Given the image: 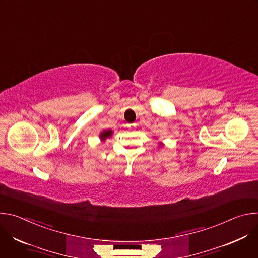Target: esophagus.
I'll return each instance as SVG.
<instances>
[{
  "mask_svg": "<svg viewBox=\"0 0 258 258\" xmlns=\"http://www.w3.org/2000/svg\"><path fill=\"white\" fill-rule=\"evenodd\" d=\"M126 126H127L130 130H133V131L137 128V124H136V123H127Z\"/></svg>",
  "mask_w": 258,
  "mask_h": 258,
  "instance_id": "34e87169",
  "label": "esophagus"
}]
</instances>
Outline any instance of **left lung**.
Listing matches in <instances>:
<instances>
[{"mask_svg": "<svg viewBox=\"0 0 258 258\" xmlns=\"http://www.w3.org/2000/svg\"><path fill=\"white\" fill-rule=\"evenodd\" d=\"M158 146H159V147H163L164 144H163L162 142H158Z\"/></svg>", "mask_w": 258, "mask_h": 258, "instance_id": "obj_1", "label": "left lung"}]
</instances>
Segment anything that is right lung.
<instances>
[{
	"label": "right lung",
	"instance_id": "add662e5",
	"mask_svg": "<svg viewBox=\"0 0 258 258\" xmlns=\"http://www.w3.org/2000/svg\"><path fill=\"white\" fill-rule=\"evenodd\" d=\"M112 134H113V132H112L111 130L103 131V132H101V134L99 135V138H100V140L102 141V143H104V142L106 141V139L112 137Z\"/></svg>",
	"mask_w": 258,
	"mask_h": 258
}]
</instances>
